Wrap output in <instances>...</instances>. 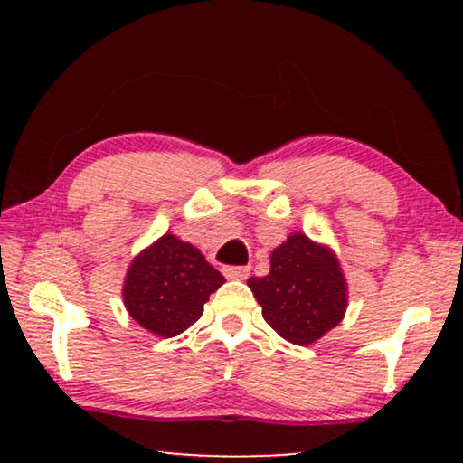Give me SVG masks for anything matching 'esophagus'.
Listing matches in <instances>:
<instances>
[{"mask_svg":"<svg viewBox=\"0 0 463 463\" xmlns=\"http://www.w3.org/2000/svg\"><path fill=\"white\" fill-rule=\"evenodd\" d=\"M225 276L232 278V280H246L250 274L249 265H240V268H225Z\"/></svg>","mask_w":463,"mask_h":463,"instance_id":"esophagus-1","label":"esophagus"}]
</instances>
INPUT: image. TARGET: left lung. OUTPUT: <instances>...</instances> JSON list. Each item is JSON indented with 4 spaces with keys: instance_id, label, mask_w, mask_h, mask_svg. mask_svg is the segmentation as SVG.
<instances>
[{
    "instance_id": "1",
    "label": "left lung",
    "mask_w": 463,
    "mask_h": 463,
    "mask_svg": "<svg viewBox=\"0 0 463 463\" xmlns=\"http://www.w3.org/2000/svg\"><path fill=\"white\" fill-rule=\"evenodd\" d=\"M263 318L290 344L307 345L341 322L347 288L337 257L303 233L271 252L268 276L249 278Z\"/></svg>"
}]
</instances>
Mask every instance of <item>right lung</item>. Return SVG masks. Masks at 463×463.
Instances as JSON below:
<instances>
[{
	"label": "right lung",
	"mask_w": 463,
	"mask_h": 463,
	"mask_svg": "<svg viewBox=\"0 0 463 463\" xmlns=\"http://www.w3.org/2000/svg\"><path fill=\"white\" fill-rule=\"evenodd\" d=\"M223 282L198 249L166 233L132 261L124 303L149 333L175 337L200 318L208 297Z\"/></svg>",
	"instance_id": "obj_1"
}]
</instances>
